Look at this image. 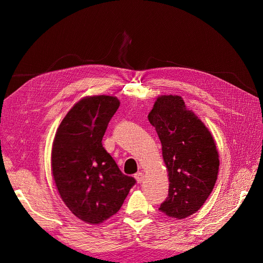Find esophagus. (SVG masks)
Wrapping results in <instances>:
<instances>
[{"label":"esophagus","instance_id":"obj_1","mask_svg":"<svg viewBox=\"0 0 263 263\" xmlns=\"http://www.w3.org/2000/svg\"><path fill=\"white\" fill-rule=\"evenodd\" d=\"M135 178H136V180H137V182H138V183H141V182L143 181V178H144L143 173H141V172L137 173V174L135 175Z\"/></svg>","mask_w":263,"mask_h":263}]
</instances>
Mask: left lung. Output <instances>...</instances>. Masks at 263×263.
Instances as JSON below:
<instances>
[{
    "mask_svg": "<svg viewBox=\"0 0 263 263\" xmlns=\"http://www.w3.org/2000/svg\"><path fill=\"white\" fill-rule=\"evenodd\" d=\"M148 120L159 137L168 172V197L159 210L183 219L203 205L215 186L219 170L216 142L181 96H159Z\"/></svg>",
    "mask_w": 263,
    "mask_h": 263,
    "instance_id": "left-lung-1",
    "label": "left lung"
}]
</instances>
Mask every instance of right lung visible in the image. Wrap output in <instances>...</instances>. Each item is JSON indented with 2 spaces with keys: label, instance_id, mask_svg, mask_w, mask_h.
Masks as SVG:
<instances>
[{
  "label": "right lung",
  "instance_id": "obj_1",
  "mask_svg": "<svg viewBox=\"0 0 263 263\" xmlns=\"http://www.w3.org/2000/svg\"><path fill=\"white\" fill-rule=\"evenodd\" d=\"M119 106V99L106 95L82 98L55 133L51 159L55 185L72 214L88 224L115 215L136 184L102 143Z\"/></svg>",
  "mask_w": 263,
  "mask_h": 263
}]
</instances>
